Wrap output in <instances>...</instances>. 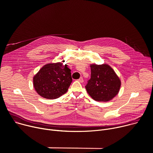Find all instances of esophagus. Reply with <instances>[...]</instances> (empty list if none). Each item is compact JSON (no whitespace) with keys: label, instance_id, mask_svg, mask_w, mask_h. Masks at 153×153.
Returning a JSON list of instances; mask_svg holds the SVG:
<instances>
[{"label":"esophagus","instance_id":"1","mask_svg":"<svg viewBox=\"0 0 153 153\" xmlns=\"http://www.w3.org/2000/svg\"><path fill=\"white\" fill-rule=\"evenodd\" d=\"M78 81L80 82V83H83V82H84V79H83V78L81 77L79 79H78Z\"/></svg>","mask_w":153,"mask_h":153}]
</instances>
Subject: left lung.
<instances>
[{"mask_svg": "<svg viewBox=\"0 0 153 153\" xmlns=\"http://www.w3.org/2000/svg\"><path fill=\"white\" fill-rule=\"evenodd\" d=\"M91 79L85 86L88 94L94 101L107 102L118 94L121 80L112 68L107 64L90 65Z\"/></svg>", "mask_w": 153, "mask_h": 153, "instance_id": "obj_1", "label": "left lung"}]
</instances>
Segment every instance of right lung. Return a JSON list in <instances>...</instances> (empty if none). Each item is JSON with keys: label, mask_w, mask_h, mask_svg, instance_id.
Listing matches in <instances>:
<instances>
[{"label": "right lung", "mask_w": 153, "mask_h": 153, "mask_svg": "<svg viewBox=\"0 0 153 153\" xmlns=\"http://www.w3.org/2000/svg\"><path fill=\"white\" fill-rule=\"evenodd\" d=\"M72 80L71 69L66 65L51 63L44 65L33 76V84L39 96L53 100L66 93Z\"/></svg>", "instance_id": "1"}]
</instances>
